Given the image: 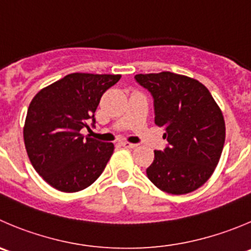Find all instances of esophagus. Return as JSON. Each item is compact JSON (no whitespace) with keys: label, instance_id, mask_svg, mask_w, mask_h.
Returning a JSON list of instances; mask_svg holds the SVG:
<instances>
[{"label":"esophagus","instance_id":"obj_1","mask_svg":"<svg viewBox=\"0 0 251 251\" xmlns=\"http://www.w3.org/2000/svg\"><path fill=\"white\" fill-rule=\"evenodd\" d=\"M121 146H124V147L126 148H136L137 147V145L136 143H130V142H126V141H123V142H120Z\"/></svg>","mask_w":251,"mask_h":251}]
</instances>
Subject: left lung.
Wrapping results in <instances>:
<instances>
[{
    "mask_svg": "<svg viewBox=\"0 0 251 251\" xmlns=\"http://www.w3.org/2000/svg\"><path fill=\"white\" fill-rule=\"evenodd\" d=\"M154 103V123L168 146L154 151L147 176L159 190L182 195L202 186L215 172L226 140L220 106L196 79L173 72L136 75Z\"/></svg>",
    "mask_w": 251,
    "mask_h": 251,
    "instance_id": "obj_1",
    "label": "left lung"
}]
</instances>
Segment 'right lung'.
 Here are the masks:
<instances>
[{"label":"right lung","instance_id":"add662e5","mask_svg":"<svg viewBox=\"0 0 251 251\" xmlns=\"http://www.w3.org/2000/svg\"><path fill=\"white\" fill-rule=\"evenodd\" d=\"M120 75L71 74L41 89L26 113L24 145L39 175L64 193L93 184L110 159L113 143L83 136L106 89Z\"/></svg>","mask_w":251,"mask_h":251}]
</instances>
